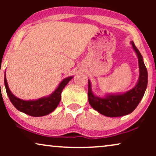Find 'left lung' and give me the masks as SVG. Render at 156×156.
Here are the masks:
<instances>
[{"mask_svg": "<svg viewBox=\"0 0 156 156\" xmlns=\"http://www.w3.org/2000/svg\"><path fill=\"white\" fill-rule=\"evenodd\" d=\"M131 44L138 59L139 78L131 90L121 94H107L104 97L96 96L91 90V82L88 80L89 103L99 114L108 117H119L133 112L144 97L148 84V72L139 50L133 41Z\"/></svg>", "mask_w": 156, "mask_h": 156, "instance_id": "1", "label": "left lung"}]
</instances>
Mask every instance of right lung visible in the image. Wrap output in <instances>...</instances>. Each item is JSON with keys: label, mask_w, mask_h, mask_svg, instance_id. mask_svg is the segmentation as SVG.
Here are the masks:
<instances>
[{"label": "right lung", "mask_w": 156, "mask_h": 156, "mask_svg": "<svg viewBox=\"0 0 156 156\" xmlns=\"http://www.w3.org/2000/svg\"><path fill=\"white\" fill-rule=\"evenodd\" d=\"M72 78L73 76H71L64 79L51 94L36 100H23L16 97L10 91L8 87L5 72L4 75V84L9 99L17 109L29 116L39 117L50 114L57 107L61 100L62 91Z\"/></svg>", "instance_id": "add662e5"}]
</instances>
